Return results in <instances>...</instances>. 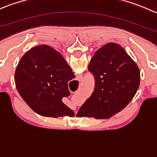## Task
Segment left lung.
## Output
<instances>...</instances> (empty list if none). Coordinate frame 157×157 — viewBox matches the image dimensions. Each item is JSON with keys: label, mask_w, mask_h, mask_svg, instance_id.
I'll return each mask as SVG.
<instances>
[{"label": "left lung", "mask_w": 157, "mask_h": 157, "mask_svg": "<svg viewBox=\"0 0 157 157\" xmlns=\"http://www.w3.org/2000/svg\"><path fill=\"white\" fill-rule=\"evenodd\" d=\"M88 70L94 77V90L77 117L110 118L131 102L140 85L137 64L118 44L111 42L98 49Z\"/></svg>", "instance_id": "obj_1"}]
</instances>
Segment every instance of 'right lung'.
<instances>
[{
    "label": "right lung",
    "instance_id": "obj_1",
    "mask_svg": "<svg viewBox=\"0 0 157 157\" xmlns=\"http://www.w3.org/2000/svg\"><path fill=\"white\" fill-rule=\"evenodd\" d=\"M74 72L62 55L48 45L28 51L17 65L15 83L23 100L36 113L45 117L74 115L62 102L70 95L68 82Z\"/></svg>",
    "mask_w": 157,
    "mask_h": 157
}]
</instances>
